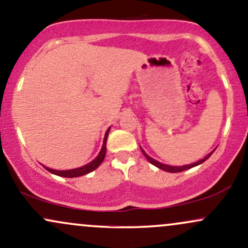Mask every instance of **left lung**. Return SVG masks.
<instances>
[{"mask_svg":"<svg viewBox=\"0 0 248 248\" xmlns=\"http://www.w3.org/2000/svg\"><path fill=\"white\" fill-rule=\"evenodd\" d=\"M140 150H141V152H143V155H145V158H146V159L149 160L150 163L152 164V165L157 166L158 169L163 170V171H166V172H171V173H177V172L186 171V170H188V169H191V168H194V166H197V165H199V164L204 163V161L206 160V159H208V158L211 157V155L213 154V151H212V152H211V154H208V155H206V157L204 158V159H202V160H198V161H197V163H193V164H188V165H184V166H171V165H166V164H161V163H159V161L155 160L154 158H151V157H150V155H146V152L144 151V150L141 149V147H140Z\"/></svg>","mask_w":248,"mask_h":248,"instance_id":"obj_1","label":"left lung"}]
</instances>
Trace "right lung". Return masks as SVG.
<instances>
[{
    "instance_id": "obj_1",
    "label": "right lung",
    "mask_w": 248,
    "mask_h": 248,
    "mask_svg": "<svg viewBox=\"0 0 248 248\" xmlns=\"http://www.w3.org/2000/svg\"><path fill=\"white\" fill-rule=\"evenodd\" d=\"M109 131H110V127L107 130V132H105L104 140H103V146L101 149V152H99L98 155H97V157L94 158L93 161H90V163L87 164V165L82 166V168H78V169L64 170V171H58V170H52V169H49V168H46V169L48 170L49 172H51V173L56 174V176L65 177V178L80 177V176H84V174L90 173V172H93V170H96L97 168H98V166L102 164V161L104 160L105 154H107V139H108V135H109Z\"/></svg>"
}]
</instances>
